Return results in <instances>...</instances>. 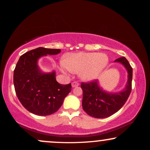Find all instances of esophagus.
I'll list each match as a JSON object with an SVG mask.
<instances>
[{"mask_svg": "<svg viewBox=\"0 0 150 150\" xmlns=\"http://www.w3.org/2000/svg\"><path fill=\"white\" fill-rule=\"evenodd\" d=\"M79 85V83H77V82H73V83H71V87H72V88L78 87Z\"/></svg>", "mask_w": 150, "mask_h": 150, "instance_id": "obj_1", "label": "esophagus"}]
</instances>
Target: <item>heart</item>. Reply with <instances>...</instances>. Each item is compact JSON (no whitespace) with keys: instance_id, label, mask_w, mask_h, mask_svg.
<instances>
[{"instance_id":"1","label":"heart","mask_w":150,"mask_h":150,"mask_svg":"<svg viewBox=\"0 0 150 150\" xmlns=\"http://www.w3.org/2000/svg\"><path fill=\"white\" fill-rule=\"evenodd\" d=\"M108 63V57L103 53H69L61 63L60 69L65 74H67V69L72 73L79 72L81 80L90 81L100 75Z\"/></svg>"}]
</instances>
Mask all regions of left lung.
<instances>
[{"label":"left lung","mask_w":150,"mask_h":150,"mask_svg":"<svg viewBox=\"0 0 150 150\" xmlns=\"http://www.w3.org/2000/svg\"><path fill=\"white\" fill-rule=\"evenodd\" d=\"M115 62L121 63L128 72L126 87L121 91L112 93L104 90L100 87L98 80L81 83L83 92L82 105L89 116L99 119L111 116L124 106L130 96L132 89V67L124 57L117 59Z\"/></svg>","instance_id":"obj_1"}]
</instances>
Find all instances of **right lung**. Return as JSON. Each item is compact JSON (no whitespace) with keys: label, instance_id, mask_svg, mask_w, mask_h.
I'll return each mask as SVG.
<instances>
[{"label":"right lung","instance_id":"add662e5","mask_svg":"<svg viewBox=\"0 0 150 150\" xmlns=\"http://www.w3.org/2000/svg\"><path fill=\"white\" fill-rule=\"evenodd\" d=\"M60 52V49L40 47L22 54L16 64L13 71L16 95L24 107L33 114L46 116L54 113L71 91V83L59 84L55 71L43 72L38 65L41 57Z\"/></svg>","mask_w":150,"mask_h":150}]
</instances>
